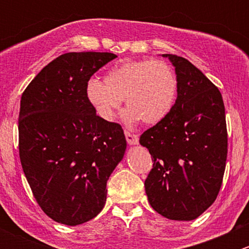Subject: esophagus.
Segmentation results:
<instances>
[{"mask_svg": "<svg viewBox=\"0 0 249 249\" xmlns=\"http://www.w3.org/2000/svg\"><path fill=\"white\" fill-rule=\"evenodd\" d=\"M125 137H126V141L129 144H137L139 143V136L136 134H132V132L125 130Z\"/></svg>", "mask_w": 249, "mask_h": 249, "instance_id": "esophagus-1", "label": "esophagus"}]
</instances>
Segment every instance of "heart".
Returning <instances> with one entry per match:
<instances>
[{
  "mask_svg": "<svg viewBox=\"0 0 249 249\" xmlns=\"http://www.w3.org/2000/svg\"><path fill=\"white\" fill-rule=\"evenodd\" d=\"M85 94L101 119L112 120L125 97L129 107L125 122L142 119L145 124H157L175 105L177 78L171 66L160 60H125L107 72L105 82L90 79Z\"/></svg>",
  "mask_w": 249,
  "mask_h": 249,
  "instance_id": "heart-1",
  "label": "heart"
}]
</instances>
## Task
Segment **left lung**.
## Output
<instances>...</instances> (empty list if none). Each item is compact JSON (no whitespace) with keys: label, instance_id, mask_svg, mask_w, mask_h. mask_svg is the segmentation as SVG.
I'll use <instances>...</instances> for the list:
<instances>
[{"label":"left lung","instance_id":"1","mask_svg":"<svg viewBox=\"0 0 249 249\" xmlns=\"http://www.w3.org/2000/svg\"><path fill=\"white\" fill-rule=\"evenodd\" d=\"M177 74V100L161 122L143 132L153 169L144 180L150 206L172 220H193L217 199L228 155L219 89L182 56L164 54Z\"/></svg>","mask_w":249,"mask_h":249}]
</instances>
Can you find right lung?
Listing matches in <instances>:
<instances>
[{
	"instance_id": "right-lung-1",
	"label": "right lung",
	"mask_w": 249,
	"mask_h": 249,
	"mask_svg": "<svg viewBox=\"0 0 249 249\" xmlns=\"http://www.w3.org/2000/svg\"><path fill=\"white\" fill-rule=\"evenodd\" d=\"M113 53H66L47 65L21 95L19 157L39 207L53 220L78 225L106 203L107 180L124 157L122 126L101 119L85 94Z\"/></svg>"
}]
</instances>
